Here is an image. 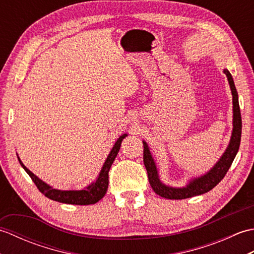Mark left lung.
<instances>
[{
  "label": "left lung",
  "instance_id": "8db88e82",
  "mask_svg": "<svg viewBox=\"0 0 254 254\" xmlns=\"http://www.w3.org/2000/svg\"><path fill=\"white\" fill-rule=\"evenodd\" d=\"M224 73L228 78V82L230 85L231 93H233V105H234V128L233 134H231V139L228 145L227 149L222 156V158L218 160V163L215 165L212 169H210L206 175H204L196 179H193L186 188H170L165 186L164 183H161L157 169L154 163V159L150 155V152L148 149L147 144L143 142L144 145V155L143 160L145 168L147 170L148 181L150 183V187L153 188V190L156 194H158L161 197L169 198V199H182L188 198L196 195H201V194L206 193L212 190L214 187H216L218 183L223 180V178L227 174L228 169L230 168L231 164L236 157L237 153L240 146L241 141V113H240V107H239V100H238V93H237L236 86L234 83L233 76L227 69H224Z\"/></svg>",
  "mask_w": 254,
  "mask_h": 254
}]
</instances>
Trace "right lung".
Returning <instances> with one entry per match:
<instances>
[{
  "mask_svg": "<svg viewBox=\"0 0 254 254\" xmlns=\"http://www.w3.org/2000/svg\"><path fill=\"white\" fill-rule=\"evenodd\" d=\"M127 136V134H123L120 137L118 138V141L116 142L115 146L111 149V152L108 156L107 160L105 161L104 167L99 174L98 179L96 180V182L91 183L89 187H87L84 190H79V191H74V190H69V191H61V190H57V189H53L50 186H48L47 183H45L42 180H40L39 178L35 176L32 172L27 169L24 166V164L21 163L20 159L19 164L21 167L25 169L27 174L29 175L31 178V180L34 181L36 187L38 188L42 194L48 198L53 199V201L60 202V203H65V204H74V205H89V204H95L105 196V194L107 192L108 189V183H109V170L110 167L112 165L113 161H115L119 149L121 147V143L123 141V138Z\"/></svg>",
  "mask_w": 254,
  "mask_h": 254,
  "instance_id": "obj_1",
  "label": "right lung"
}]
</instances>
